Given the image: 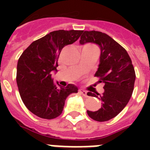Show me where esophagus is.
Segmentation results:
<instances>
[{
  "mask_svg": "<svg viewBox=\"0 0 150 150\" xmlns=\"http://www.w3.org/2000/svg\"><path fill=\"white\" fill-rule=\"evenodd\" d=\"M79 93L81 94H82V96H89V93H87L86 91H85V90H80L79 91Z\"/></svg>",
  "mask_w": 150,
  "mask_h": 150,
  "instance_id": "34e87169",
  "label": "esophagus"
}]
</instances>
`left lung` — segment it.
<instances>
[{
	"mask_svg": "<svg viewBox=\"0 0 150 150\" xmlns=\"http://www.w3.org/2000/svg\"><path fill=\"white\" fill-rule=\"evenodd\" d=\"M79 43H93L100 47V64L95 76L104 84L102 95L88 93L101 100L102 105L98 110H87V114L96 121H109L125 107L132 94L135 72L132 60L125 48L101 32L83 31Z\"/></svg>",
	"mask_w": 150,
	"mask_h": 150,
	"instance_id": "left-lung-1",
	"label": "left lung"
}]
</instances>
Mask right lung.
<instances>
[{
  "label": "right lung",
  "mask_w": 150,
  "mask_h": 150,
  "mask_svg": "<svg viewBox=\"0 0 150 150\" xmlns=\"http://www.w3.org/2000/svg\"><path fill=\"white\" fill-rule=\"evenodd\" d=\"M82 30H57L34 41L20 56L16 82L22 102L39 117L54 119L62 113L66 98L78 87L61 86L54 82L59 54L64 47L79 38Z\"/></svg>",
  "instance_id": "add662e5"
}]
</instances>
